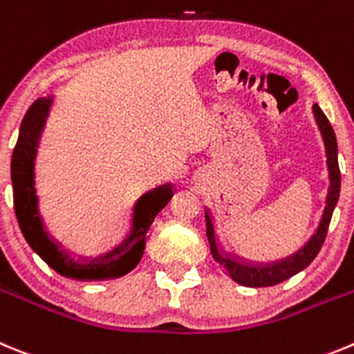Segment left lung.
<instances>
[{"mask_svg": "<svg viewBox=\"0 0 354 354\" xmlns=\"http://www.w3.org/2000/svg\"><path fill=\"white\" fill-rule=\"evenodd\" d=\"M312 113H314V118H316V123L317 127H319L321 138H323L324 142V149H326V167L328 178H330V187H328L326 206H324L319 225H317L316 232L310 236V240H308L298 252L286 257V259H280L268 264H254L247 263V261L243 259H238V257L224 252V250L218 247V241H216L215 238V225H213L212 215H209L208 212H205L206 236H208L209 250H212L213 259H215L216 263H221L225 268V272L229 273V277H231L234 282H238V284L247 286V288H268V286L280 284V282L291 279L292 275H296L298 272L307 268L308 264L314 261V257L319 254L321 247H323L324 238H326L328 232V225H330V221H332L333 209H335L340 194V169L339 160H337V153H339V151H337L335 132H333L332 125L328 122V118L324 116V113L321 111V107L317 106V104L312 106Z\"/></svg>", "mask_w": 354, "mask_h": 354, "instance_id": "8db88e82", "label": "left lung"}]
</instances>
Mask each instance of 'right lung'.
<instances>
[{
  "label": "right lung",
  "mask_w": 354,
  "mask_h": 354,
  "mask_svg": "<svg viewBox=\"0 0 354 354\" xmlns=\"http://www.w3.org/2000/svg\"><path fill=\"white\" fill-rule=\"evenodd\" d=\"M53 97L38 98L31 104L26 116L22 118L17 145L12 153V189L14 208L19 227L28 245L42 257L54 272L75 280L118 279L132 272L141 261L146 247V232L153 224L155 216L173 197V185H160L141 196L133 206L132 225L127 236L114 248L93 257L72 254L59 247L47 234L42 216L38 212V196L35 189V158L42 138L44 127L49 116Z\"/></svg>",
  "instance_id": "obj_1"
}]
</instances>
